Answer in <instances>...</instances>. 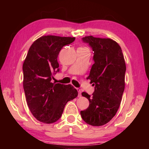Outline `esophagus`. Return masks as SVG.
I'll return each instance as SVG.
<instances>
[{
    "instance_id": "obj_1",
    "label": "esophagus",
    "mask_w": 149,
    "mask_h": 149,
    "mask_svg": "<svg viewBox=\"0 0 149 149\" xmlns=\"http://www.w3.org/2000/svg\"><path fill=\"white\" fill-rule=\"evenodd\" d=\"M77 91H78V97H80L81 96V89L79 88H77Z\"/></svg>"
}]
</instances>
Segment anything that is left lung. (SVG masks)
Here are the masks:
<instances>
[{
  "label": "left lung",
  "mask_w": 149,
  "mask_h": 149,
  "mask_svg": "<svg viewBox=\"0 0 149 149\" xmlns=\"http://www.w3.org/2000/svg\"><path fill=\"white\" fill-rule=\"evenodd\" d=\"M82 41L93 52L94 64L88 79L95 87L91 95L82 93L89 106L80 114L87 124L101 126L112 119L120 107L125 88L124 58L120 45L110 39L87 36Z\"/></svg>",
  "instance_id": "8db88e82"
}]
</instances>
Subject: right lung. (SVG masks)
Listing matches in <instances>:
<instances>
[{
    "label": "right lung",
    "mask_w": 149,
    "mask_h": 149,
    "mask_svg": "<svg viewBox=\"0 0 149 149\" xmlns=\"http://www.w3.org/2000/svg\"><path fill=\"white\" fill-rule=\"evenodd\" d=\"M75 37L42 36L30 47L23 64V86L27 105L33 116L45 123L58 120L66 103L77 97L71 85L52 83V74L59 72L58 56Z\"/></svg>",
    "instance_id": "1"
}]
</instances>
